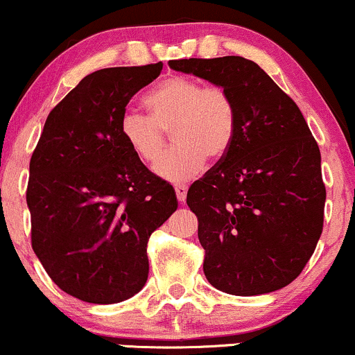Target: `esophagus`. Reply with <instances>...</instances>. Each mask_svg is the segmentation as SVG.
<instances>
[{
  "label": "esophagus",
  "instance_id": "obj_1",
  "mask_svg": "<svg viewBox=\"0 0 355 355\" xmlns=\"http://www.w3.org/2000/svg\"><path fill=\"white\" fill-rule=\"evenodd\" d=\"M187 185H184V184H177L175 185V193H177V198L180 202H185V198H187Z\"/></svg>",
  "mask_w": 355,
  "mask_h": 355
}]
</instances>
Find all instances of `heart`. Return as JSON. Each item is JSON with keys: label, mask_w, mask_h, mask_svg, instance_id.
<instances>
[{"label": "heart", "mask_w": 355, "mask_h": 355, "mask_svg": "<svg viewBox=\"0 0 355 355\" xmlns=\"http://www.w3.org/2000/svg\"><path fill=\"white\" fill-rule=\"evenodd\" d=\"M150 114L128 111L121 116L119 133L139 159L159 158L171 135L175 146L155 165L170 182H185L204 168L205 159L219 162L237 135V104L232 92L219 84L173 76L145 96Z\"/></svg>", "instance_id": "heart-1"}]
</instances>
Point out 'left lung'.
<instances>
[{
	"label": "left lung",
	"instance_id": "obj_1",
	"mask_svg": "<svg viewBox=\"0 0 355 355\" xmlns=\"http://www.w3.org/2000/svg\"><path fill=\"white\" fill-rule=\"evenodd\" d=\"M173 70L227 87L237 104L229 153L190 185L205 278L237 297L290 285L323 229L320 150L295 101L244 57L170 60Z\"/></svg>",
	"mask_w": 355,
	"mask_h": 355
}]
</instances>
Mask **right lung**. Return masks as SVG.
Returning a JSON list of instances; mask_svg holds the SVG:
<instances>
[{"label": "right lung", "mask_w": 355, "mask_h": 355, "mask_svg": "<svg viewBox=\"0 0 355 355\" xmlns=\"http://www.w3.org/2000/svg\"><path fill=\"white\" fill-rule=\"evenodd\" d=\"M162 69L158 62L85 76L50 111L30 159L32 248L52 282L83 302L109 305L138 293L148 239L177 210L173 187L119 133L130 99Z\"/></svg>", "instance_id": "add662e5"}]
</instances>
